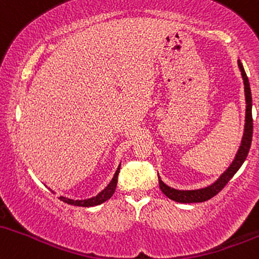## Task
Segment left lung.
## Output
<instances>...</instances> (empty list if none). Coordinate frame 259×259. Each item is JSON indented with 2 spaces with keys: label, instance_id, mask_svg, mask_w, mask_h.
I'll return each mask as SVG.
<instances>
[{
  "label": "left lung",
  "instance_id": "8db88e82",
  "mask_svg": "<svg viewBox=\"0 0 259 259\" xmlns=\"http://www.w3.org/2000/svg\"><path fill=\"white\" fill-rule=\"evenodd\" d=\"M237 65H239L241 75L243 79V85H245V98H246V116H245V128H243V136L241 139V143L239 149H237L236 155H235L234 160L229 165L228 168L220 175L215 181L211 185L207 186L203 188H197V190H176V188L170 187L159 176V186H160L161 192L165 196L168 197L170 199L175 200L179 203H200L205 202V200L210 199L225 187V185L232 179V176L239 171V168L242 166L245 162L247 155H248L249 148H251L252 142V133H253V120H252V94L251 88H249V82L247 74L243 68L242 63L240 60H237Z\"/></svg>",
  "mask_w": 259,
  "mask_h": 259
}]
</instances>
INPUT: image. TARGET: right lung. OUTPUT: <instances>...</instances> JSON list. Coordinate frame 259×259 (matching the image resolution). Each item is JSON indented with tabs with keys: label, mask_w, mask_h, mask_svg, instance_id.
<instances>
[{
	"label": "right lung",
	"mask_w": 259,
	"mask_h": 259,
	"mask_svg": "<svg viewBox=\"0 0 259 259\" xmlns=\"http://www.w3.org/2000/svg\"><path fill=\"white\" fill-rule=\"evenodd\" d=\"M120 166H121V162L118 165L117 170H116L114 177L111 179V181L109 182V185L104 188L101 192H99L97 196L91 197V198H87V199H71V198H67V197L61 196L60 199L62 202L67 203V204H71V205H77V207H95V205L101 204V203L106 202L107 199L111 198L112 194L115 193L116 190V185H117V177H118V172H120ZM51 192L54 191L51 190Z\"/></svg>",
	"instance_id": "add662e5"
}]
</instances>
